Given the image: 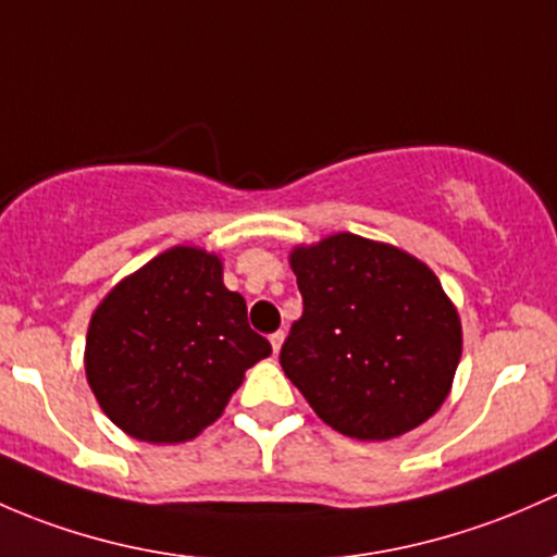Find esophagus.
I'll list each match as a JSON object with an SVG mask.
<instances>
[{
	"label": "esophagus",
	"instance_id": "1",
	"mask_svg": "<svg viewBox=\"0 0 557 557\" xmlns=\"http://www.w3.org/2000/svg\"><path fill=\"white\" fill-rule=\"evenodd\" d=\"M281 343H284V332H273L271 335V346H273V354H278L281 351Z\"/></svg>",
	"mask_w": 557,
	"mask_h": 557
}]
</instances>
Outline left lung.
<instances>
[{"instance_id": "obj_1", "label": "left lung", "mask_w": 557, "mask_h": 557, "mask_svg": "<svg viewBox=\"0 0 557 557\" xmlns=\"http://www.w3.org/2000/svg\"><path fill=\"white\" fill-rule=\"evenodd\" d=\"M302 317L281 367L335 432L392 440L437 412L461 321L437 276L394 246L337 233L292 251Z\"/></svg>"}]
</instances>
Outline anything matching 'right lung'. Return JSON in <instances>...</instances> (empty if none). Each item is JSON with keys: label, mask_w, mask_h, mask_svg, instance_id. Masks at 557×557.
I'll list each match as a JSON object with an SVG mask.
<instances>
[{"label": "right lung", "mask_w": 557, "mask_h": 557, "mask_svg": "<svg viewBox=\"0 0 557 557\" xmlns=\"http://www.w3.org/2000/svg\"><path fill=\"white\" fill-rule=\"evenodd\" d=\"M271 354L222 284L220 257L174 246L96 308L85 372L101 410L141 443H185L220 418L244 372Z\"/></svg>", "instance_id": "1"}]
</instances>
